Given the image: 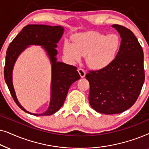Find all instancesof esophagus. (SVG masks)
<instances>
[{
	"mask_svg": "<svg viewBox=\"0 0 149 149\" xmlns=\"http://www.w3.org/2000/svg\"><path fill=\"white\" fill-rule=\"evenodd\" d=\"M78 72H79V74H80L81 78H83V77H85V74H86V73H85V70L82 68H79L78 69Z\"/></svg>",
	"mask_w": 149,
	"mask_h": 149,
	"instance_id": "34e87169",
	"label": "esophagus"
}]
</instances>
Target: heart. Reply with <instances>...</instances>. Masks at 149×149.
Segmentation results:
<instances>
[{"label":"heart","mask_w":149,"mask_h":149,"mask_svg":"<svg viewBox=\"0 0 149 149\" xmlns=\"http://www.w3.org/2000/svg\"><path fill=\"white\" fill-rule=\"evenodd\" d=\"M121 45V38L117 34L91 32L75 36L74 43L65 42L63 53L72 62L86 56L87 66L92 70H100L115 61Z\"/></svg>","instance_id":"b5f03b06"}]
</instances>
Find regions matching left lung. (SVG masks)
Listing matches in <instances>:
<instances>
[{"label": "left lung", "mask_w": 149, "mask_h": 149, "mask_svg": "<svg viewBox=\"0 0 149 149\" xmlns=\"http://www.w3.org/2000/svg\"><path fill=\"white\" fill-rule=\"evenodd\" d=\"M121 45L115 60L104 69L85 76L90 85L89 101L98 113H121L136 102L144 82V54L131 30L114 24Z\"/></svg>", "instance_id": "1"}]
</instances>
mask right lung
Segmentation results:
<instances>
[{"mask_svg": "<svg viewBox=\"0 0 149 149\" xmlns=\"http://www.w3.org/2000/svg\"><path fill=\"white\" fill-rule=\"evenodd\" d=\"M64 28L42 24L27 25L15 36L7 51L4 77L14 101L26 113L35 116L51 115L62 107L70 85L81 78L77 67L58 62L57 43L64 34ZM30 45L42 47L46 51L52 66L50 102L48 109L42 113L36 114L26 111L20 104L13 83V71L16 60L23 51Z\"/></svg>", "mask_w": 149, "mask_h": 149, "instance_id": "right-lung-1", "label": "right lung"}]
</instances>
